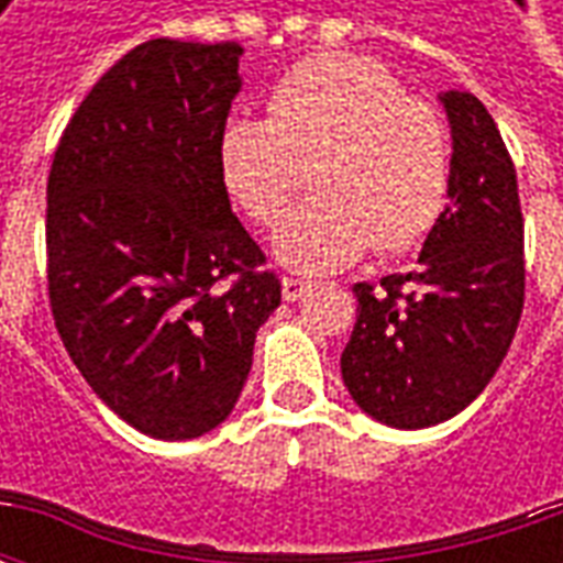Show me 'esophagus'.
I'll use <instances>...</instances> for the list:
<instances>
[{"label": "esophagus", "mask_w": 563, "mask_h": 563, "mask_svg": "<svg viewBox=\"0 0 563 563\" xmlns=\"http://www.w3.org/2000/svg\"><path fill=\"white\" fill-rule=\"evenodd\" d=\"M310 280H301V277H283V298L286 301H298L301 295L310 292Z\"/></svg>", "instance_id": "34e87169"}]
</instances>
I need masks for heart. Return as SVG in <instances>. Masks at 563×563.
Returning a JSON list of instances; mask_svg holds the SVG:
<instances>
[{
  "instance_id": "1",
  "label": "heart",
  "mask_w": 563,
  "mask_h": 563,
  "mask_svg": "<svg viewBox=\"0 0 563 563\" xmlns=\"http://www.w3.org/2000/svg\"><path fill=\"white\" fill-rule=\"evenodd\" d=\"M301 165L317 196L283 220L274 246L305 274L346 268L371 246L410 253L434 232L452 186L443 117L355 54L295 63L271 87L268 120L229 117L217 135L225 196L265 229L298 192Z\"/></svg>"
}]
</instances>
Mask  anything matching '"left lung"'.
Here are the masks:
<instances>
[{
	"mask_svg": "<svg viewBox=\"0 0 563 563\" xmlns=\"http://www.w3.org/2000/svg\"><path fill=\"white\" fill-rule=\"evenodd\" d=\"M452 186L419 268L355 283L341 355L353 401L391 428L446 422L488 386L525 307V220L516 165L473 92L443 96Z\"/></svg>",
	"mask_w": 563,
	"mask_h": 563,
	"instance_id": "obj_1",
	"label": "left lung"
}]
</instances>
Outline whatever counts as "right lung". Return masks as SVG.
<instances>
[{
  "label": "right lung",
  "instance_id": "add662e5",
  "mask_svg": "<svg viewBox=\"0 0 563 563\" xmlns=\"http://www.w3.org/2000/svg\"><path fill=\"white\" fill-rule=\"evenodd\" d=\"M241 44L150 38L96 80L47 174V295L90 389L141 434L232 413L280 280L232 213L217 135Z\"/></svg>",
  "mask_w": 563,
  "mask_h": 563
}]
</instances>
